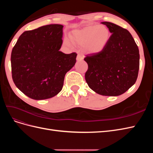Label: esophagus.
I'll use <instances>...</instances> for the list:
<instances>
[{"mask_svg":"<svg viewBox=\"0 0 153 153\" xmlns=\"http://www.w3.org/2000/svg\"><path fill=\"white\" fill-rule=\"evenodd\" d=\"M84 56L82 54H78L77 57H76V61H82L83 59H84Z\"/></svg>","mask_w":153,"mask_h":153,"instance_id":"1","label":"esophagus"}]
</instances>
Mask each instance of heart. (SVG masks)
Segmentation results:
<instances>
[{"instance_id": "obj_1", "label": "heart", "mask_w": 153, "mask_h": 153, "mask_svg": "<svg viewBox=\"0 0 153 153\" xmlns=\"http://www.w3.org/2000/svg\"><path fill=\"white\" fill-rule=\"evenodd\" d=\"M72 42L77 45L84 46L89 53H98L106 47L110 39V31L105 25H89L75 30L70 36ZM69 45L70 42L66 41Z\"/></svg>"}]
</instances>
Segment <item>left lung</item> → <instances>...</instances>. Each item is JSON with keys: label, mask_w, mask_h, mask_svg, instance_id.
<instances>
[{"label": "left lung", "mask_w": 153, "mask_h": 153, "mask_svg": "<svg viewBox=\"0 0 153 153\" xmlns=\"http://www.w3.org/2000/svg\"><path fill=\"white\" fill-rule=\"evenodd\" d=\"M112 35L106 47L98 53L87 55L85 78L96 93L116 96L135 84L139 69V50L129 32L108 22H101Z\"/></svg>", "instance_id": "obj_1"}]
</instances>
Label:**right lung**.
Segmentation results:
<instances>
[{"instance_id":"add662e5","label":"right lung","mask_w":153,"mask_h":153,"mask_svg":"<svg viewBox=\"0 0 153 153\" xmlns=\"http://www.w3.org/2000/svg\"><path fill=\"white\" fill-rule=\"evenodd\" d=\"M63 25L50 24L25 31L11 56L15 85L29 98L41 100L56 96L62 89L66 73L75 66L77 54L59 51Z\"/></svg>"}]
</instances>
